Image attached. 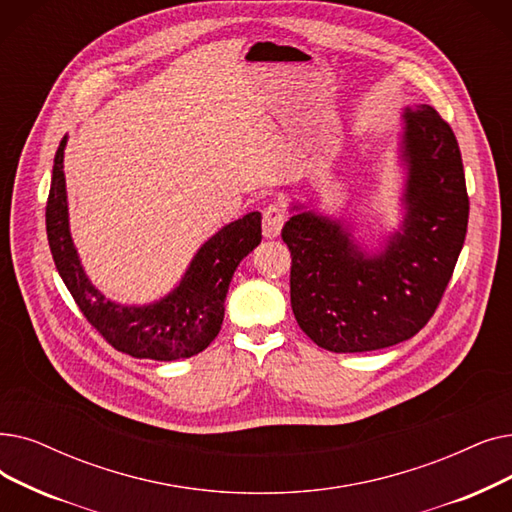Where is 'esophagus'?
Returning <instances> with one entry per match:
<instances>
[{
	"mask_svg": "<svg viewBox=\"0 0 512 512\" xmlns=\"http://www.w3.org/2000/svg\"><path fill=\"white\" fill-rule=\"evenodd\" d=\"M286 221V211L280 205H270L265 207L263 211V219H261V230L265 238H276L284 226Z\"/></svg>",
	"mask_w": 512,
	"mask_h": 512,
	"instance_id": "obj_1",
	"label": "esophagus"
}]
</instances>
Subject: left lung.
<instances>
[{
  "mask_svg": "<svg viewBox=\"0 0 512 512\" xmlns=\"http://www.w3.org/2000/svg\"><path fill=\"white\" fill-rule=\"evenodd\" d=\"M406 209L402 228L366 253L343 221L293 205L282 228L291 251V305L316 345L335 353L374 351L408 341L448 288L469 224L460 148L435 108L402 115Z\"/></svg>",
  "mask_w": 512,
  "mask_h": 512,
  "instance_id": "1",
  "label": "left lung"
}]
</instances>
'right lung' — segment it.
<instances>
[{
    "label": "right lung",
    "mask_w": 512,
    "mask_h": 512,
    "mask_svg": "<svg viewBox=\"0 0 512 512\" xmlns=\"http://www.w3.org/2000/svg\"><path fill=\"white\" fill-rule=\"evenodd\" d=\"M62 138L52 169L46 230L56 270L81 314L106 343L131 358L173 362L211 345L224 322V303L238 263L261 242V213L253 211L221 228L194 255L182 282L161 301L121 305L106 299L87 278L69 228Z\"/></svg>",
    "instance_id": "right-lung-1"
}]
</instances>
